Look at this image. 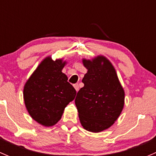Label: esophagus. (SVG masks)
I'll use <instances>...</instances> for the list:
<instances>
[{
    "label": "esophagus",
    "instance_id": "esophagus-1",
    "mask_svg": "<svg viewBox=\"0 0 156 156\" xmlns=\"http://www.w3.org/2000/svg\"><path fill=\"white\" fill-rule=\"evenodd\" d=\"M74 87H75V90L76 91H78V90H79V85H78V84H74Z\"/></svg>",
    "mask_w": 156,
    "mask_h": 156
}]
</instances>
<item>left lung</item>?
I'll use <instances>...</instances> for the list:
<instances>
[{
    "instance_id": "1",
    "label": "left lung",
    "mask_w": 156,
    "mask_h": 156,
    "mask_svg": "<svg viewBox=\"0 0 156 156\" xmlns=\"http://www.w3.org/2000/svg\"><path fill=\"white\" fill-rule=\"evenodd\" d=\"M87 69L75 100L81 125L98 133L108 129L118 119L125 104V91L115 69L108 59L98 56L83 59Z\"/></svg>"
}]
</instances>
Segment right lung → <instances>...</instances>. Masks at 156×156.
I'll return each mask as SVG.
<instances>
[{"label": "right lung", "mask_w": 156, "mask_h": 156, "mask_svg": "<svg viewBox=\"0 0 156 156\" xmlns=\"http://www.w3.org/2000/svg\"><path fill=\"white\" fill-rule=\"evenodd\" d=\"M62 59L45 58L26 81L23 90L26 107L31 117L45 127L56 125L64 109L75 99L76 90L62 70Z\"/></svg>", "instance_id": "add662e5"}]
</instances>
